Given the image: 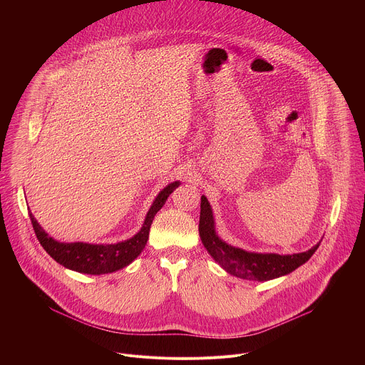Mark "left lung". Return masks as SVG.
Segmentation results:
<instances>
[{
    "instance_id": "8db88e82",
    "label": "left lung",
    "mask_w": 365,
    "mask_h": 365,
    "mask_svg": "<svg viewBox=\"0 0 365 365\" xmlns=\"http://www.w3.org/2000/svg\"><path fill=\"white\" fill-rule=\"evenodd\" d=\"M199 235L206 251L215 262L230 274L244 279L267 282L286 276L304 264L318 250L321 241L304 252L297 254H274V252H251L227 244L215 231L212 207L205 196L200 197Z\"/></svg>"
}]
</instances>
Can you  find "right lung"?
<instances>
[{"mask_svg": "<svg viewBox=\"0 0 365 365\" xmlns=\"http://www.w3.org/2000/svg\"><path fill=\"white\" fill-rule=\"evenodd\" d=\"M180 185V182L169 183L163 190L155 196L151 207L148 210L144 224L141 230L131 237L130 240L117 242V244H88V242H59L48 237V234L40 227L37 220L31 212L30 221L33 224V230L41 247L46 252L62 264L63 267L85 273V274H107L117 272L120 269L127 267L130 263L140 255L143 248L147 244L148 232L154 215L158 214L162 206L166 203L169 195Z\"/></svg>", "mask_w": 365, "mask_h": 365, "instance_id": "right-lung-1", "label": "right lung"}]
</instances>
